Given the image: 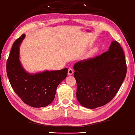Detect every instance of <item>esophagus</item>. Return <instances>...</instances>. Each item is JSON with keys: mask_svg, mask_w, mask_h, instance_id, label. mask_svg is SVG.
I'll return each instance as SVG.
<instances>
[{"mask_svg": "<svg viewBox=\"0 0 135 135\" xmlns=\"http://www.w3.org/2000/svg\"><path fill=\"white\" fill-rule=\"evenodd\" d=\"M73 73H74V71H73V70L71 68H68V75H72L73 74Z\"/></svg>", "mask_w": 135, "mask_h": 135, "instance_id": "obj_1", "label": "esophagus"}]
</instances>
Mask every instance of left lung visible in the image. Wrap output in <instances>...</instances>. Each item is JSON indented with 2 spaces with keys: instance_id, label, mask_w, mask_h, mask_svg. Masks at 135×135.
<instances>
[{
  "instance_id": "obj_1",
  "label": "left lung",
  "mask_w": 135,
  "mask_h": 135,
  "mask_svg": "<svg viewBox=\"0 0 135 135\" xmlns=\"http://www.w3.org/2000/svg\"><path fill=\"white\" fill-rule=\"evenodd\" d=\"M76 97L82 106L93 109L108 103L124 80L127 65L120 43L112 42L108 51L74 65Z\"/></svg>"
}]
</instances>
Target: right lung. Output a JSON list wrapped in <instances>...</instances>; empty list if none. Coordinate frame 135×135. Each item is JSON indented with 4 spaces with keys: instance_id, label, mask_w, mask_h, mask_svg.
Returning <instances> with one entry per match:
<instances>
[{
    "instance_id": "obj_1",
    "label": "right lung",
    "mask_w": 135,
    "mask_h": 135,
    "mask_svg": "<svg viewBox=\"0 0 135 135\" xmlns=\"http://www.w3.org/2000/svg\"><path fill=\"white\" fill-rule=\"evenodd\" d=\"M25 35L13 43L6 62V73L16 94L28 105L40 108L53 101L59 84L67 76L68 68L30 74L25 71L19 56L20 46Z\"/></svg>"
}]
</instances>
